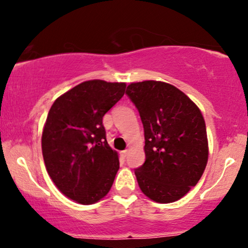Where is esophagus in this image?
I'll return each mask as SVG.
<instances>
[{"mask_svg": "<svg viewBox=\"0 0 248 248\" xmlns=\"http://www.w3.org/2000/svg\"><path fill=\"white\" fill-rule=\"evenodd\" d=\"M121 155H122V157H123V158H126V155H128V150H123L121 152Z\"/></svg>", "mask_w": 248, "mask_h": 248, "instance_id": "obj_1", "label": "esophagus"}]
</instances>
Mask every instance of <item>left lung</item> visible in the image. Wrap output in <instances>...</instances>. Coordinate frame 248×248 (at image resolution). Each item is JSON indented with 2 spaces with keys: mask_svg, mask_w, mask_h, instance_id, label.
Returning a JSON list of instances; mask_svg holds the SVG:
<instances>
[{
  "mask_svg": "<svg viewBox=\"0 0 248 248\" xmlns=\"http://www.w3.org/2000/svg\"><path fill=\"white\" fill-rule=\"evenodd\" d=\"M126 94L144 128V164L135 169L145 196L171 203L198 184L208 164L205 122L186 94L161 81L128 84Z\"/></svg>",
  "mask_w": 248,
  "mask_h": 248,
  "instance_id": "1",
  "label": "left lung"
}]
</instances>
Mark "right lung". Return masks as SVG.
Masks as SVG:
<instances>
[{
    "label": "right lung",
    "instance_id": "right-lung-1",
    "mask_svg": "<svg viewBox=\"0 0 248 248\" xmlns=\"http://www.w3.org/2000/svg\"><path fill=\"white\" fill-rule=\"evenodd\" d=\"M125 88V82L84 81L57 98L47 115L42 135L46 170L61 193L80 204L105 198L120 168L103 117Z\"/></svg>",
    "mask_w": 248,
    "mask_h": 248
}]
</instances>
